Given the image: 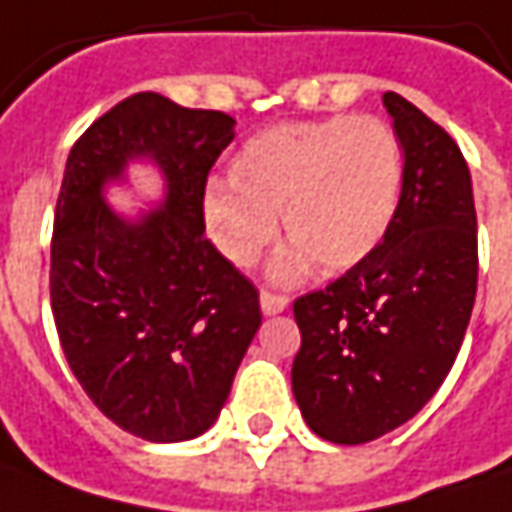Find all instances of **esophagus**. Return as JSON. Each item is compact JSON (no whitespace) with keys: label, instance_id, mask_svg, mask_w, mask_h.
<instances>
[{"label":"esophagus","instance_id":"esophagus-1","mask_svg":"<svg viewBox=\"0 0 512 512\" xmlns=\"http://www.w3.org/2000/svg\"><path fill=\"white\" fill-rule=\"evenodd\" d=\"M260 309H263V314H280V311L289 309V297L263 289L260 291Z\"/></svg>","mask_w":512,"mask_h":512}]
</instances>
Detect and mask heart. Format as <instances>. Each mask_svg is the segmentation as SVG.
<instances>
[{
  "mask_svg": "<svg viewBox=\"0 0 512 512\" xmlns=\"http://www.w3.org/2000/svg\"><path fill=\"white\" fill-rule=\"evenodd\" d=\"M229 185L209 186L203 215L235 266H252L277 235L294 243L274 260V277L294 280L317 260L345 272L377 249L402 192V150L379 118H323L263 130L229 164Z\"/></svg>",
  "mask_w": 512,
  "mask_h": 512,
  "instance_id": "obj_1",
  "label": "heart"
}]
</instances>
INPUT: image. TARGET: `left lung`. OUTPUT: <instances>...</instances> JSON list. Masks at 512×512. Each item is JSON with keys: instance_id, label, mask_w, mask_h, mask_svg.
I'll use <instances>...</instances> for the list:
<instances>
[{"instance_id": "1", "label": "left lung", "mask_w": 512, "mask_h": 512, "mask_svg": "<svg viewBox=\"0 0 512 512\" xmlns=\"http://www.w3.org/2000/svg\"><path fill=\"white\" fill-rule=\"evenodd\" d=\"M382 101L405 155L397 215L362 263L294 300L300 351L291 391L311 431L337 445L394 431L436 394L476 300L465 155L408 98Z\"/></svg>"}]
</instances>
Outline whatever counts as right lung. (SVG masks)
<instances>
[{"instance_id": "obj_1", "label": "right lung", "mask_w": 512, "mask_h": 512, "mask_svg": "<svg viewBox=\"0 0 512 512\" xmlns=\"http://www.w3.org/2000/svg\"><path fill=\"white\" fill-rule=\"evenodd\" d=\"M232 138V115L135 93L67 155L50 240L59 343L98 411L147 442L212 428L263 320L255 283L203 235L206 178ZM138 154L162 167L168 203L133 224L100 186Z\"/></svg>"}]
</instances>
